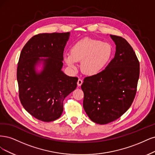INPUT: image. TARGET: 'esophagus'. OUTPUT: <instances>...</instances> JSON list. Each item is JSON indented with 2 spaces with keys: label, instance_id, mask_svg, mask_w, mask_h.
Segmentation results:
<instances>
[{
  "label": "esophagus",
  "instance_id": "1",
  "mask_svg": "<svg viewBox=\"0 0 155 155\" xmlns=\"http://www.w3.org/2000/svg\"><path fill=\"white\" fill-rule=\"evenodd\" d=\"M82 82H83V81H82L81 79H78V81H77V85H78V86H81V85H82Z\"/></svg>",
  "mask_w": 155,
  "mask_h": 155
}]
</instances>
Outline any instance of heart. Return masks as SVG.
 Here are the masks:
<instances>
[{
  "label": "heart",
  "mask_w": 155,
  "mask_h": 155,
  "mask_svg": "<svg viewBox=\"0 0 155 155\" xmlns=\"http://www.w3.org/2000/svg\"><path fill=\"white\" fill-rule=\"evenodd\" d=\"M112 54L113 47L109 43L85 38L73 45L71 53L64 54V60L72 71L77 70V62L81 61L82 72L87 75H94L107 66Z\"/></svg>",
  "instance_id": "b5f03b06"
}]
</instances>
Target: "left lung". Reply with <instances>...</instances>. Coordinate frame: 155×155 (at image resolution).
<instances>
[{"mask_svg": "<svg viewBox=\"0 0 155 155\" xmlns=\"http://www.w3.org/2000/svg\"><path fill=\"white\" fill-rule=\"evenodd\" d=\"M116 45L114 58L99 73L84 79L83 107L93 122L106 124L120 117L135 97L140 64L126 40L110 35Z\"/></svg>", "mask_w": 155, "mask_h": 155, "instance_id": "obj_1", "label": "left lung"}]
</instances>
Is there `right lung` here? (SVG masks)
<instances>
[{
    "mask_svg": "<svg viewBox=\"0 0 155 155\" xmlns=\"http://www.w3.org/2000/svg\"><path fill=\"white\" fill-rule=\"evenodd\" d=\"M69 36L70 32L37 35L20 55L17 71L20 101L29 114L43 122L61 116L65 98L77 86V77L62 71Z\"/></svg>",
    "mask_w": 155,
    "mask_h": 155,
    "instance_id": "right-lung-1",
    "label": "right lung"
}]
</instances>
